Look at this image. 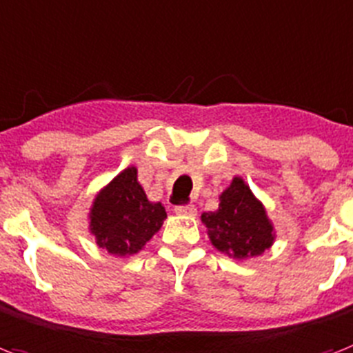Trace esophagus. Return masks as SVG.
I'll use <instances>...</instances> for the list:
<instances>
[{
  "mask_svg": "<svg viewBox=\"0 0 353 353\" xmlns=\"http://www.w3.org/2000/svg\"><path fill=\"white\" fill-rule=\"evenodd\" d=\"M176 213L182 216H194L196 215V208H194L193 204L190 205H180V208H176Z\"/></svg>",
  "mask_w": 353,
  "mask_h": 353,
  "instance_id": "esophagus-1",
  "label": "esophagus"
}]
</instances>
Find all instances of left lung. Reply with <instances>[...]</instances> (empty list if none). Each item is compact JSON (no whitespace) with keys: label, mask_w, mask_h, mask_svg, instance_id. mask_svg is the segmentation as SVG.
I'll return each instance as SVG.
<instances>
[{"label":"left lung","mask_w":353,"mask_h":353,"mask_svg":"<svg viewBox=\"0 0 353 353\" xmlns=\"http://www.w3.org/2000/svg\"><path fill=\"white\" fill-rule=\"evenodd\" d=\"M219 200V210L200 215L210 242L219 252L236 261H246L273 246L277 236L275 225L242 176H233Z\"/></svg>","instance_id":"8db88e82"}]
</instances>
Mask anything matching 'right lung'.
Here are the masks:
<instances>
[{
    "instance_id": "obj_1",
    "label": "right lung",
    "mask_w": 353,
    "mask_h": 353,
    "mask_svg": "<svg viewBox=\"0 0 353 353\" xmlns=\"http://www.w3.org/2000/svg\"><path fill=\"white\" fill-rule=\"evenodd\" d=\"M87 219L97 246L125 259L142 252L168 213L160 202L148 199L138 182V169L131 165L94 194Z\"/></svg>"
}]
</instances>
